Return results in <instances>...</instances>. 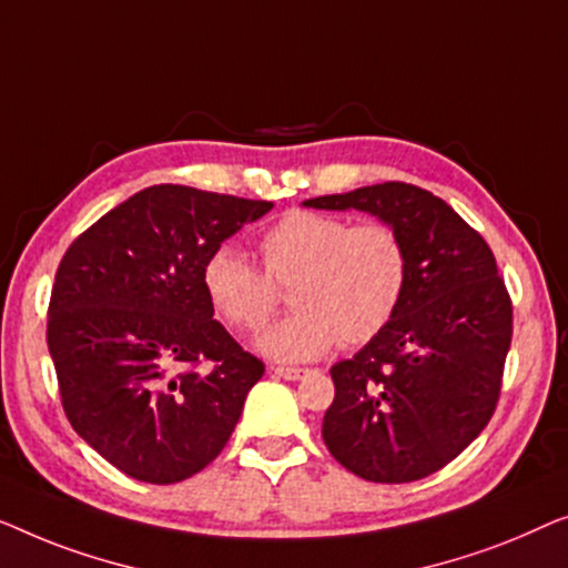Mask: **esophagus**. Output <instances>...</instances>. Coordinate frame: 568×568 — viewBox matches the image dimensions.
Instances as JSON below:
<instances>
[{"mask_svg": "<svg viewBox=\"0 0 568 568\" xmlns=\"http://www.w3.org/2000/svg\"><path fill=\"white\" fill-rule=\"evenodd\" d=\"M273 373L281 375V378H285V381H301V378H306V375H308L311 371H308V367H285V365H275Z\"/></svg>", "mask_w": 568, "mask_h": 568, "instance_id": "obj_1", "label": "esophagus"}]
</instances>
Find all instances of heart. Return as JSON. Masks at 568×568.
<instances>
[{
	"label": "heart",
	"instance_id": "heart-1",
	"mask_svg": "<svg viewBox=\"0 0 568 568\" xmlns=\"http://www.w3.org/2000/svg\"><path fill=\"white\" fill-rule=\"evenodd\" d=\"M265 273L234 246H221L201 270L211 308L234 329L265 324L277 285H291L295 311L270 324L257 349L273 361H316L345 342L365 345L394 322L409 285V252L388 223L293 211L260 236Z\"/></svg>",
	"mask_w": 568,
	"mask_h": 568
}]
</instances>
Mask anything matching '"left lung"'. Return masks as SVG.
Masks as SVG:
<instances>
[{
	"label": "left lung",
	"instance_id": "8db88e82",
	"mask_svg": "<svg viewBox=\"0 0 568 568\" xmlns=\"http://www.w3.org/2000/svg\"><path fill=\"white\" fill-rule=\"evenodd\" d=\"M303 205L371 213L394 226L409 252V285L394 322L332 365L324 443L365 481L406 484L435 474L497 409L513 342V301L497 260L450 205L406 182Z\"/></svg>",
	"mask_w": 568,
	"mask_h": 568
}]
</instances>
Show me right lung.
<instances>
[{
    "instance_id": "right-lung-1",
    "label": "right lung",
    "mask_w": 568,
    "mask_h": 568,
    "mask_svg": "<svg viewBox=\"0 0 568 568\" xmlns=\"http://www.w3.org/2000/svg\"><path fill=\"white\" fill-rule=\"evenodd\" d=\"M267 201L154 185L92 223L63 254L48 353L63 412L125 476L178 484L223 450L265 365L213 318L205 260ZM214 363L201 376L194 365Z\"/></svg>"
}]
</instances>
